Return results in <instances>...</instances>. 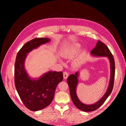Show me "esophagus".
Listing matches in <instances>:
<instances>
[{
  "mask_svg": "<svg viewBox=\"0 0 126 126\" xmlns=\"http://www.w3.org/2000/svg\"><path fill=\"white\" fill-rule=\"evenodd\" d=\"M68 75H69V74H68V73L67 72H63V77H64V79H66L68 78Z\"/></svg>",
  "mask_w": 126,
  "mask_h": 126,
  "instance_id": "obj_1",
  "label": "esophagus"
}]
</instances>
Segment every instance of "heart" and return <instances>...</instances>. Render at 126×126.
I'll return each mask as SVG.
<instances>
[{
  "label": "heart",
  "instance_id": "obj_1",
  "mask_svg": "<svg viewBox=\"0 0 126 126\" xmlns=\"http://www.w3.org/2000/svg\"><path fill=\"white\" fill-rule=\"evenodd\" d=\"M80 49V46L79 44H74V46H72L71 48H69V49L64 53L63 56L65 58H71L73 57L74 56L77 54ZM80 62V59H78L76 61V63H79Z\"/></svg>",
  "mask_w": 126,
  "mask_h": 126
}]
</instances>
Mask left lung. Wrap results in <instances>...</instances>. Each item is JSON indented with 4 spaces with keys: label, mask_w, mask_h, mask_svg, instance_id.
I'll return each mask as SVG.
<instances>
[{
    "label": "left lung",
    "mask_w": 126,
    "mask_h": 126,
    "mask_svg": "<svg viewBox=\"0 0 126 126\" xmlns=\"http://www.w3.org/2000/svg\"><path fill=\"white\" fill-rule=\"evenodd\" d=\"M91 54L96 56H104L107 57L110 61V78L109 86H108L107 91L104 94L103 97L96 103L91 105H87L82 103L77 96L76 87L78 84V73L76 72L75 74H71L67 78V83L69 86L70 94L71 99L74 105L77 108L82 111L91 112L97 110L99 108L107 98L108 97L111 93L114 85V75H115V62L114 59L112 54L109 49L100 40L97 42L96 46L91 51Z\"/></svg>",
    "instance_id": "obj_1"
}]
</instances>
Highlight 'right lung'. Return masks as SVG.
I'll return each mask as SVG.
<instances>
[{
	"instance_id": "add662e5",
	"label": "right lung",
	"mask_w": 126,
	"mask_h": 126,
	"mask_svg": "<svg viewBox=\"0 0 126 126\" xmlns=\"http://www.w3.org/2000/svg\"><path fill=\"white\" fill-rule=\"evenodd\" d=\"M49 41L47 38H34L26 43L16 55L14 66L15 86L24 105L33 111L41 110L49 105L57 85L63 79L62 72L50 71L38 79L33 80L27 75L24 69L27 53Z\"/></svg>"
}]
</instances>
